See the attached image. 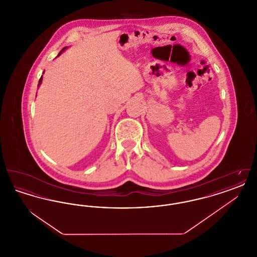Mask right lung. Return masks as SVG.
I'll list each match as a JSON object with an SVG mask.
<instances>
[{"instance_id":"right-lung-1","label":"right lung","mask_w":257,"mask_h":257,"mask_svg":"<svg viewBox=\"0 0 257 257\" xmlns=\"http://www.w3.org/2000/svg\"><path fill=\"white\" fill-rule=\"evenodd\" d=\"M66 49V47H64V48H63V49L61 50V52H60V53H59V55H58V56H60V55H61V53H62V52H63V51H64V50ZM41 82H42V76H41V77H40V79H39V82H38V86H39V85H40V84H41Z\"/></svg>"}]
</instances>
